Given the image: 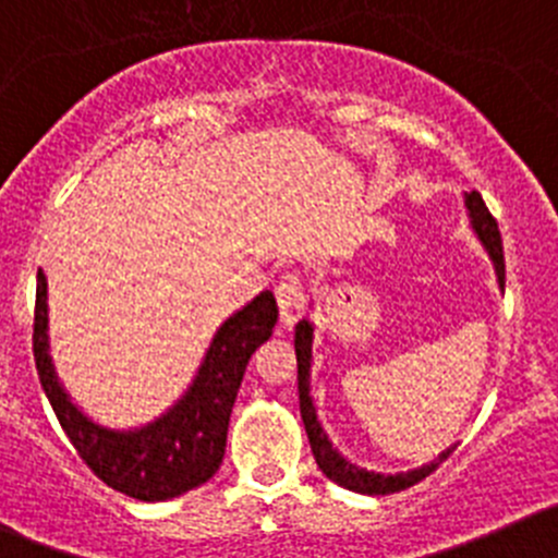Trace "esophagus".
<instances>
[{"label":"esophagus","mask_w":558,"mask_h":558,"mask_svg":"<svg viewBox=\"0 0 558 558\" xmlns=\"http://www.w3.org/2000/svg\"><path fill=\"white\" fill-rule=\"evenodd\" d=\"M275 298H278L280 305V319L283 325H294L303 314V303H305V289H303V278L298 272H286L283 278L278 280L275 286Z\"/></svg>","instance_id":"34e87169"}]
</instances>
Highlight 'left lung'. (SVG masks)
I'll use <instances>...</instances> for the list:
<instances>
[{
	"mask_svg": "<svg viewBox=\"0 0 558 558\" xmlns=\"http://www.w3.org/2000/svg\"><path fill=\"white\" fill-rule=\"evenodd\" d=\"M466 210H470V222H473L475 233H478L481 244L489 253L492 264H495V272H498V283H506V260H504V242H500V230L495 217L486 208L484 197L478 192H470L464 197ZM311 341H314V325L308 319H300L298 328H294V353H298V391H300V414H303V425L305 434H308L311 450H314L316 466L328 475L333 484L344 486V489L361 492V495H391V492L409 489V486L420 484L423 478H428L434 473L436 466L441 461L448 459L450 453L456 450L448 448L441 450L439 459H434L430 464L416 466V470H409V473H398V475H384V473H369L364 466H355L353 461H348L339 450L333 448L325 436L323 425L316 420V409L311 403L308 395V373H311Z\"/></svg>",
	"mask_w": 558,
	"mask_h": 558,
	"instance_id": "obj_1",
	"label": "left lung"
}]
</instances>
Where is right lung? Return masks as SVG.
<instances>
[{
	"label": "right lung",
	"mask_w": 558,
	"mask_h": 558,
	"mask_svg": "<svg viewBox=\"0 0 558 558\" xmlns=\"http://www.w3.org/2000/svg\"><path fill=\"white\" fill-rule=\"evenodd\" d=\"M278 303L260 291L217 330L192 389L178 405L138 430H110L92 423L58 384L47 350V278L38 269L33 319V355L60 428L92 473L135 500H169L205 484L222 464L230 411L247 361L272 336Z\"/></svg>",
	"instance_id": "obj_1"
}]
</instances>
